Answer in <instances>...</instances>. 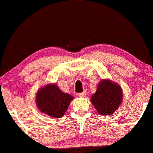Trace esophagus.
<instances>
[{
	"mask_svg": "<svg viewBox=\"0 0 153 153\" xmlns=\"http://www.w3.org/2000/svg\"><path fill=\"white\" fill-rule=\"evenodd\" d=\"M86 94H87V92H86V91H83V92L82 93H79L77 95H78L79 97H85L86 96Z\"/></svg>",
	"mask_w": 153,
	"mask_h": 153,
	"instance_id": "1",
	"label": "esophagus"
}]
</instances>
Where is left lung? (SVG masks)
<instances>
[{
	"label": "left lung",
	"instance_id": "obj_1",
	"mask_svg": "<svg viewBox=\"0 0 153 153\" xmlns=\"http://www.w3.org/2000/svg\"><path fill=\"white\" fill-rule=\"evenodd\" d=\"M122 97L120 86L110 80H102L99 83L97 92L91 97V102L100 114L109 116L121 105Z\"/></svg>",
	"mask_w": 153,
	"mask_h": 153
}]
</instances>
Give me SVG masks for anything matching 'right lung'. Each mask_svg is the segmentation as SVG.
<instances>
[{"label": "right lung", "mask_w": 153, "mask_h": 153, "mask_svg": "<svg viewBox=\"0 0 153 153\" xmlns=\"http://www.w3.org/2000/svg\"><path fill=\"white\" fill-rule=\"evenodd\" d=\"M74 97L65 94L56 85H48L38 91L36 97L37 108L54 118L62 117Z\"/></svg>", "instance_id": "1"}]
</instances>
